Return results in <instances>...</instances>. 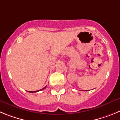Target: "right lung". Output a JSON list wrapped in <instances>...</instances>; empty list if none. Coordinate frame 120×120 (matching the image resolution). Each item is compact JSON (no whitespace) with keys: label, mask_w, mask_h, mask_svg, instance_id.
<instances>
[{"label":"right lung","mask_w":120,"mask_h":120,"mask_svg":"<svg viewBox=\"0 0 120 120\" xmlns=\"http://www.w3.org/2000/svg\"><path fill=\"white\" fill-rule=\"evenodd\" d=\"M46 86H45V87H44V88H43V89H41V90H38V91H29V93H36V92L40 91H41V90H44V89H45V88H46Z\"/></svg>","instance_id":"add662e5"}]
</instances>
